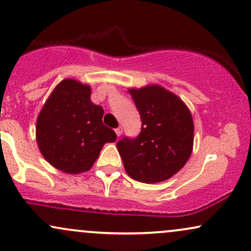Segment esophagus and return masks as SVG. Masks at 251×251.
<instances>
[{
  "mask_svg": "<svg viewBox=\"0 0 251 251\" xmlns=\"http://www.w3.org/2000/svg\"><path fill=\"white\" fill-rule=\"evenodd\" d=\"M114 131H116V134L118 135V137H120V135H122V133H123V128L122 127H118V128L114 129Z\"/></svg>",
  "mask_w": 251,
  "mask_h": 251,
  "instance_id": "esophagus-1",
  "label": "esophagus"
}]
</instances>
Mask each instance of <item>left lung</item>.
Instances as JSON below:
<instances>
[{"mask_svg": "<svg viewBox=\"0 0 251 251\" xmlns=\"http://www.w3.org/2000/svg\"><path fill=\"white\" fill-rule=\"evenodd\" d=\"M142 119L137 138L117 143L124 168L132 179L159 183L185 165L194 146V120L186 105L159 85L129 89Z\"/></svg>", "mask_w": 251, "mask_h": 251, "instance_id": "left-lung-1", "label": "left lung"}]
</instances>
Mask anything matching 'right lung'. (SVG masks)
Listing matches in <instances>:
<instances>
[{"label": "right lung", "instance_id": "add662e5", "mask_svg": "<svg viewBox=\"0 0 251 251\" xmlns=\"http://www.w3.org/2000/svg\"><path fill=\"white\" fill-rule=\"evenodd\" d=\"M103 109L91 101V87L73 79L54 88L37 117L36 142L50 165L70 175L93 166L117 134L102 124Z\"/></svg>", "mask_w": 251, "mask_h": 251}]
</instances>
